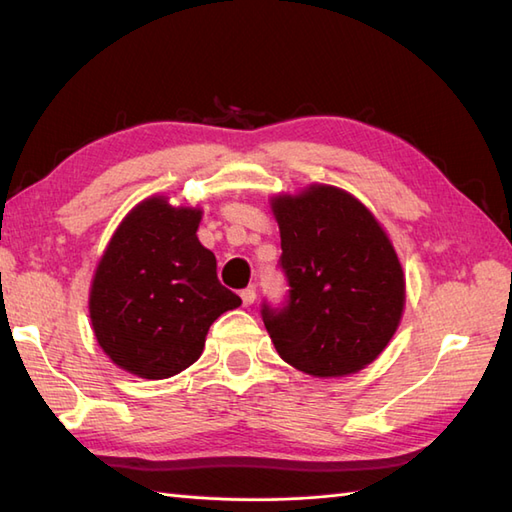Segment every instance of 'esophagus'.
<instances>
[{"label":"esophagus","mask_w":512,"mask_h":512,"mask_svg":"<svg viewBox=\"0 0 512 512\" xmlns=\"http://www.w3.org/2000/svg\"><path fill=\"white\" fill-rule=\"evenodd\" d=\"M239 297H242V303H244L246 308H248V306H253V303H255V297H257L255 286H248V288H244L242 292H239Z\"/></svg>","instance_id":"34e87169"}]
</instances>
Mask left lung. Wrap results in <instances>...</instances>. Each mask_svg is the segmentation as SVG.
<instances>
[{"mask_svg": "<svg viewBox=\"0 0 512 512\" xmlns=\"http://www.w3.org/2000/svg\"><path fill=\"white\" fill-rule=\"evenodd\" d=\"M279 268L288 295L262 303L279 356L312 376H345L369 365L394 336L405 279L385 231L354 195L314 184L279 195Z\"/></svg>", "mask_w": 512, "mask_h": 512, "instance_id": "1", "label": "left lung"}]
</instances>
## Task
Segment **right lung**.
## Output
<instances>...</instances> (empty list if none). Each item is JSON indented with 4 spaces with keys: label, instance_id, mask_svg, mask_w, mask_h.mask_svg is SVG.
Here are the masks:
<instances>
[{
    "label": "right lung",
    "instance_id": "1",
    "mask_svg": "<svg viewBox=\"0 0 512 512\" xmlns=\"http://www.w3.org/2000/svg\"><path fill=\"white\" fill-rule=\"evenodd\" d=\"M202 211L149 198L116 228L94 273L90 319L112 361L160 380L198 361L211 323L239 299L200 244Z\"/></svg>",
    "mask_w": 512,
    "mask_h": 512
}]
</instances>
